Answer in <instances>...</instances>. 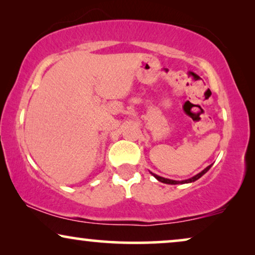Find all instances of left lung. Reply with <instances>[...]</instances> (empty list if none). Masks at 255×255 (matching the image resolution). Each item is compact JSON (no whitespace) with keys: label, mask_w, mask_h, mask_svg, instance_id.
<instances>
[{"label":"left lung","mask_w":255,"mask_h":255,"mask_svg":"<svg viewBox=\"0 0 255 255\" xmlns=\"http://www.w3.org/2000/svg\"><path fill=\"white\" fill-rule=\"evenodd\" d=\"M210 168H211V165H209L208 168H205L204 170H203L202 172H199L198 175H196V176H193V177H191V178H189V179H185V181H181V182H178V181H171V179L163 178V177H161V176H157V175L152 174V172H151V175H154V177H155L156 179H157V181L162 182V183H165V184H179V183H181V184H184V183H192V182L197 181V179H198V178H201L203 175L206 174V172L209 171V169H210Z\"/></svg>","instance_id":"left-lung-1"}]
</instances>
